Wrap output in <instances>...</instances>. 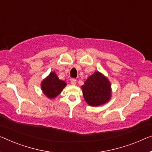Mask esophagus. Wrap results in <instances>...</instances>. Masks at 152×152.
<instances>
[{
    "label": "esophagus",
    "mask_w": 152,
    "mask_h": 152,
    "mask_svg": "<svg viewBox=\"0 0 152 152\" xmlns=\"http://www.w3.org/2000/svg\"><path fill=\"white\" fill-rule=\"evenodd\" d=\"M70 83H71L72 85H76V79L75 78H72L71 80H70Z\"/></svg>",
    "instance_id": "1"
}]
</instances>
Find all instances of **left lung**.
I'll return each instance as SVG.
<instances>
[{"mask_svg": "<svg viewBox=\"0 0 152 152\" xmlns=\"http://www.w3.org/2000/svg\"><path fill=\"white\" fill-rule=\"evenodd\" d=\"M85 101L92 106L106 103L110 98V84L106 77L98 72L89 76L82 86Z\"/></svg>", "mask_w": 152, "mask_h": 152, "instance_id": "obj_1", "label": "left lung"}]
</instances>
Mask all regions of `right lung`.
Masks as SVG:
<instances>
[{"label": "right lung", "instance_id": "obj_1", "mask_svg": "<svg viewBox=\"0 0 152 152\" xmlns=\"http://www.w3.org/2000/svg\"><path fill=\"white\" fill-rule=\"evenodd\" d=\"M65 85L66 83L64 81L59 80L54 72H51L42 83V89L49 98H54L61 92Z\"/></svg>", "mask_w": 152, "mask_h": 152}]
</instances>
